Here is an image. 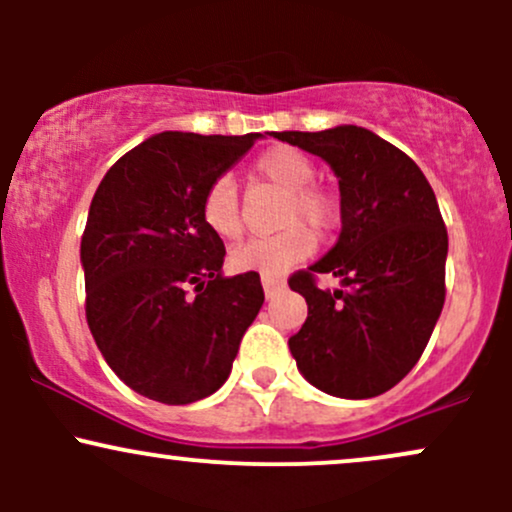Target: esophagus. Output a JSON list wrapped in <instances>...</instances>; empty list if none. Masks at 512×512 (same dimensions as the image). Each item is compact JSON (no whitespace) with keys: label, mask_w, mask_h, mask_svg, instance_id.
<instances>
[{"label":"esophagus","mask_w":512,"mask_h":512,"mask_svg":"<svg viewBox=\"0 0 512 512\" xmlns=\"http://www.w3.org/2000/svg\"><path fill=\"white\" fill-rule=\"evenodd\" d=\"M262 289H264V296L272 298L276 291L284 289V279H279V276L274 274H262Z\"/></svg>","instance_id":"1"}]
</instances>
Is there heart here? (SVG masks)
Masks as SVG:
<instances>
[{
    "label": "heart",
    "instance_id": "heart-1",
    "mask_svg": "<svg viewBox=\"0 0 512 512\" xmlns=\"http://www.w3.org/2000/svg\"><path fill=\"white\" fill-rule=\"evenodd\" d=\"M255 170L262 178L289 192L284 207V223H291L274 236H257L236 245L228 255L233 272L284 274L315 248V236L308 226L293 221H305L313 228H327L337 216V202L327 190L313 185L315 166L301 151L289 146H274L257 156ZM204 223L219 238H236L240 233V202L238 185L233 175L223 173L209 182L202 199Z\"/></svg>",
    "mask_w": 512,
    "mask_h": 512
}]
</instances>
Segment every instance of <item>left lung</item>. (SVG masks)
<instances>
[{
  "mask_svg": "<svg viewBox=\"0 0 512 512\" xmlns=\"http://www.w3.org/2000/svg\"><path fill=\"white\" fill-rule=\"evenodd\" d=\"M320 156L342 197L334 248L289 286L308 303L289 349L301 375L332 397L368 399L395 387L424 354L445 303L448 231L426 175L397 146L356 125L274 132ZM334 273L345 291L317 290Z\"/></svg>",
  "mask_w": 512,
  "mask_h": 512,
  "instance_id": "obj_1",
  "label": "left lung"
}]
</instances>
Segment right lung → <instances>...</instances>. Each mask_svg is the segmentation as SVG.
<instances>
[{
    "label": "right lung",
    "mask_w": 512,
    "mask_h": 512,
    "mask_svg": "<svg viewBox=\"0 0 512 512\" xmlns=\"http://www.w3.org/2000/svg\"><path fill=\"white\" fill-rule=\"evenodd\" d=\"M260 137L154 134L93 195L81 238L88 327L117 378L154 402L219 390L260 313V274H223L226 248L202 216L209 182Z\"/></svg>",
    "instance_id": "obj_1"
}]
</instances>
